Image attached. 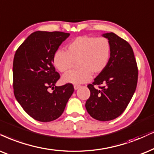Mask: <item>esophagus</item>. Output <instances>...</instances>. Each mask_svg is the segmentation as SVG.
<instances>
[{
    "label": "esophagus",
    "instance_id": "esophagus-1",
    "mask_svg": "<svg viewBox=\"0 0 154 154\" xmlns=\"http://www.w3.org/2000/svg\"><path fill=\"white\" fill-rule=\"evenodd\" d=\"M79 87H80V85H74V88H75V90H77V89H78V88H79Z\"/></svg>",
    "mask_w": 154,
    "mask_h": 154
}]
</instances>
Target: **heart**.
Instances as JSON below:
<instances>
[{
	"label": "heart",
	"instance_id": "obj_1",
	"mask_svg": "<svg viewBox=\"0 0 154 154\" xmlns=\"http://www.w3.org/2000/svg\"><path fill=\"white\" fill-rule=\"evenodd\" d=\"M112 45L105 37L79 36L67 46V52H54L52 63L61 72H67L73 67V61L77 60V70L65 74L63 82L79 84L88 82L92 73L99 75L107 67L109 62Z\"/></svg>",
	"mask_w": 154,
	"mask_h": 154
}]
</instances>
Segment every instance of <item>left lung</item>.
<instances>
[{
  "label": "left lung",
  "instance_id": "1",
  "mask_svg": "<svg viewBox=\"0 0 154 154\" xmlns=\"http://www.w3.org/2000/svg\"><path fill=\"white\" fill-rule=\"evenodd\" d=\"M103 36L112 45L110 60L106 69L87 85L90 97L85 106L91 117L105 122L117 118L127 107L137 88L138 67L129 42L113 32Z\"/></svg>",
  "mask_w": 154,
  "mask_h": 154
}]
</instances>
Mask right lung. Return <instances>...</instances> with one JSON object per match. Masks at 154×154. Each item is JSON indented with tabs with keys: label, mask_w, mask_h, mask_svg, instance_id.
I'll use <instances>...</instances> for the list:
<instances>
[{
	"label": "right lung",
	"mask_w": 154,
	"mask_h": 154,
	"mask_svg": "<svg viewBox=\"0 0 154 154\" xmlns=\"http://www.w3.org/2000/svg\"><path fill=\"white\" fill-rule=\"evenodd\" d=\"M69 33L36 31L15 52L13 60V91L17 102L29 116L42 122L62 115L74 91L72 84L57 87L60 78L52 63L54 52ZM52 88L50 93L48 89Z\"/></svg>",
	"instance_id": "obj_1"
}]
</instances>
